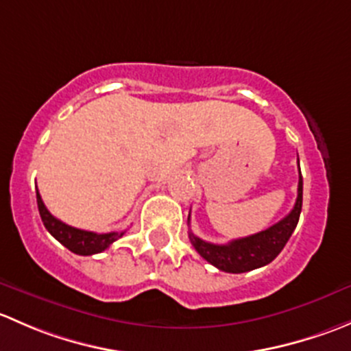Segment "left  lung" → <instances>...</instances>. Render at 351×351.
<instances>
[{
    "label": "left lung",
    "instance_id": "obj_1",
    "mask_svg": "<svg viewBox=\"0 0 351 351\" xmlns=\"http://www.w3.org/2000/svg\"><path fill=\"white\" fill-rule=\"evenodd\" d=\"M297 162H299V159H297ZM300 210H302V175H300L299 168V186H297L295 205L280 222L265 229V231L256 232V234L234 239V241L228 244L207 243L204 239L197 238L192 231L189 232L190 241H192L197 253L219 270L228 271V274H244V271L265 267V265H268L278 256V253L284 250L287 241L292 236L293 229L297 228Z\"/></svg>",
    "mask_w": 351,
    "mask_h": 351
}]
</instances>
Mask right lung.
Returning a JSON list of instances; mask_svg holds the SVG:
<instances>
[{"label":"right lung","mask_w":351,"mask_h":351,"mask_svg":"<svg viewBox=\"0 0 351 351\" xmlns=\"http://www.w3.org/2000/svg\"><path fill=\"white\" fill-rule=\"evenodd\" d=\"M37 205L38 212H40L42 222H44L45 229L58 239L62 246L73 253L81 254V256H88V254H97L105 251L113 241L122 238L123 232H105V234H98V232L83 231V229H76L73 226H67L59 219H56L47 207L42 202L40 193L37 190Z\"/></svg>","instance_id":"obj_1"}]
</instances>
